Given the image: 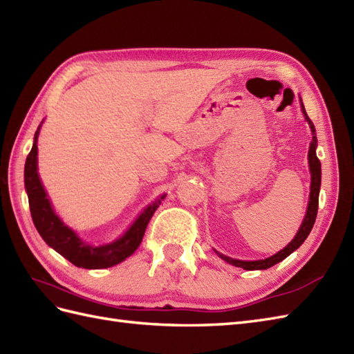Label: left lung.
Returning a JSON list of instances; mask_svg holds the SVG:
<instances>
[{
  "label": "left lung",
  "instance_id": "obj_1",
  "mask_svg": "<svg viewBox=\"0 0 354 354\" xmlns=\"http://www.w3.org/2000/svg\"><path fill=\"white\" fill-rule=\"evenodd\" d=\"M302 111L305 115V120L308 121L311 127V131H313V142L310 145V151H308V160H310V170H311V193H310V203H308V209H306V215L304 218V223L301 225V229L296 233L295 239L288 243V245L281 250L279 252H277L275 256H272L269 259L265 260H256V261H242V260H236V259H232L227 257L224 254H220V252H216L223 260L227 261V263L233 265V266H238V268H243L245 270H257V269H268L270 266H274L277 263H279L281 260H284L287 256L292 254L295 250H297L299 247L302 245L304 241L308 238V234H310L313 225L315 223V216H317V211H319V193H320V184H322V166H320V160L317 158V153H315V148H317V138H315V129H314V124L313 121L308 118L306 112H305V107L302 104Z\"/></svg>",
  "mask_w": 354,
  "mask_h": 354
}]
</instances>
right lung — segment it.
I'll return each instance as SVG.
<instances>
[{
    "mask_svg": "<svg viewBox=\"0 0 354 354\" xmlns=\"http://www.w3.org/2000/svg\"><path fill=\"white\" fill-rule=\"evenodd\" d=\"M39 131L40 127L35 131L34 145L25 161V188L26 193H28L30 211L35 229H37L40 236L49 247L59 252L62 257H66L77 268L104 269L121 263L122 260L130 257L139 248L147 225L165 196H161L157 202L149 205L139 215V218L134 221L131 227L125 232L122 238L112 243H107V245H88L86 242L76 236L73 230L62 224L58 215L53 212L49 198L46 197V192H44L37 174Z\"/></svg>",
    "mask_w": 354,
    "mask_h": 354,
    "instance_id": "add662e5",
    "label": "right lung"
}]
</instances>
